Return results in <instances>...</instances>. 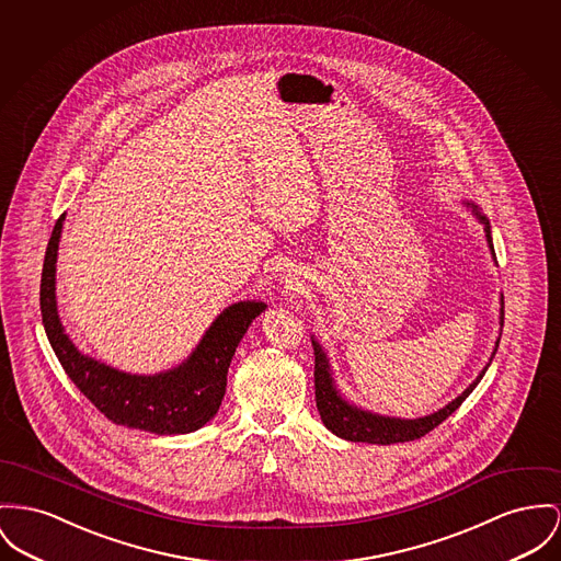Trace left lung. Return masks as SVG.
Instances as JSON below:
<instances>
[{"mask_svg":"<svg viewBox=\"0 0 561 561\" xmlns=\"http://www.w3.org/2000/svg\"><path fill=\"white\" fill-rule=\"evenodd\" d=\"M481 221L485 224L486 240H489V247H491L489 221L485 217H481ZM502 304H504V299H502ZM500 321L504 325V306H502ZM497 344H500V340H497ZM312 348H314V400H317L319 414H321L328 430H332L336 436L344 438V440H351V443L393 445V443H411V440H416V438L430 434L436 425H440L447 419L448 414H453L461 407V402L472 393V389L479 385V380L483 378L486 370L485 368L481 376L443 411L434 412V414L423 416V419H391V416H378L373 412L362 411L357 407L346 404L337 396V391L332 385L325 353L321 351V346L314 340H312Z\"/></svg>","mask_w":561,"mask_h":561,"instance_id":"8db88e82","label":"left lung"}]
</instances>
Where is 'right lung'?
<instances>
[{"label":"right lung","instance_id":"right-lung-1","mask_svg":"<svg viewBox=\"0 0 561 561\" xmlns=\"http://www.w3.org/2000/svg\"><path fill=\"white\" fill-rule=\"evenodd\" d=\"M64 215L53 227L39 283V310L46 336L80 393L116 425L154 434H187L210 421L225 396L227 368L262 301H240L224 310L181 368L157 376L118 373L76 351L64 334L55 301V262Z\"/></svg>","mask_w":561,"mask_h":561}]
</instances>
